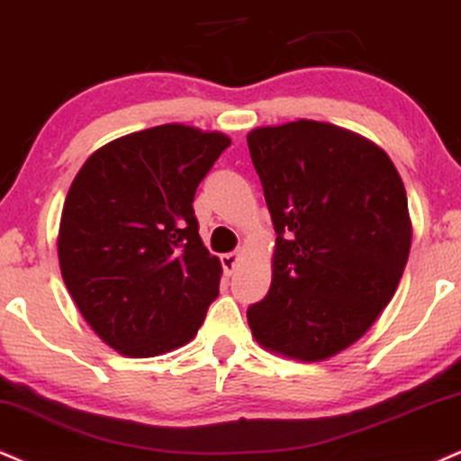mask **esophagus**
<instances>
[{
  "label": "esophagus",
  "instance_id": "esophagus-1",
  "mask_svg": "<svg viewBox=\"0 0 461 461\" xmlns=\"http://www.w3.org/2000/svg\"><path fill=\"white\" fill-rule=\"evenodd\" d=\"M243 257L241 249H237V252H229V254H221L220 260H221V267H224L226 274H232V271L237 269V265H240V260Z\"/></svg>",
  "mask_w": 461,
  "mask_h": 461
}]
</instances>
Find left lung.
I'll list each match as a JSON object with an SVG mask.
<instances>
[{
    "label": "left lung",
    "mask_w": 461,
    "mask_h": 461,
    "mask_svg": "<svg viewBox=\"0 0 461 461\" xmlns=\"http://www.w3.org/2000/svg\"><path fill=\"white\" fill-rule=\"evenodd\" d=\"M248 147L277 232L271 288L248 325L276 355L327 361L397 291L412 241L404 184L384 149L333 123L254 128Z\"/></svg>",
    "instance_id": "left-lung-1"
}]
</instances>
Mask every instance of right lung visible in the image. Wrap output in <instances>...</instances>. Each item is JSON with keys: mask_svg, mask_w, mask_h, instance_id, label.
<instances>
[{"mask_svg": "<svg viewBox=\"0 0 461 461\" xmlns=\"http://www.w3.org/2000/svg\"><path fill=\"white\" fill-rule=\"evenodd\" d=\"M229 145L221 132L164 123L102 145L74 177L57 235L61 277L87 325L122 355L187 344L218 297L221 265L192 203Z\"/></svg>", "mask_w": 461, "mask_h": 461, "instance_id": "add662e5", "label": "right lung"}]
</instances>
